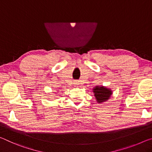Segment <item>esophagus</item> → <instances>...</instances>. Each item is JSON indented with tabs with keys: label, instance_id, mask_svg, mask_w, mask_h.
I'll return each instance as SVG.
<instances>
[{
	"label": "esophagus",
	"instance_id": "obj_1",
	"mask_svg": "<svg viewBox=\"0 0 152 152\" xmlns=\"http://www.w3.org/2000/svg\"><path fill=\"white\" fill-rule=\"evenodd\" d=\"M74 83L76 84V85H79V81H75L74 82Z\"/></svg>",
	"mask_w": 152,
	"mask_h": 152
}]
</instances>
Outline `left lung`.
<instances>
[{
	"mask_svg": "<svg viewBox=\"0 0 152 152\" xmlns=\"http://www.w3.org/2000/svg\"><path fill=\"white\" fill-rule=\"evenodd\" d=\"M94 96L98 103H102L106 102L110 98L113 91L110 89L106 88V87L97 86L93 89Z\"/></svg>",
	"mask_w": 152,
	"mask_h": 152,
	"instance_id": "1",
	"label": "left lung"
}]
</instances>
